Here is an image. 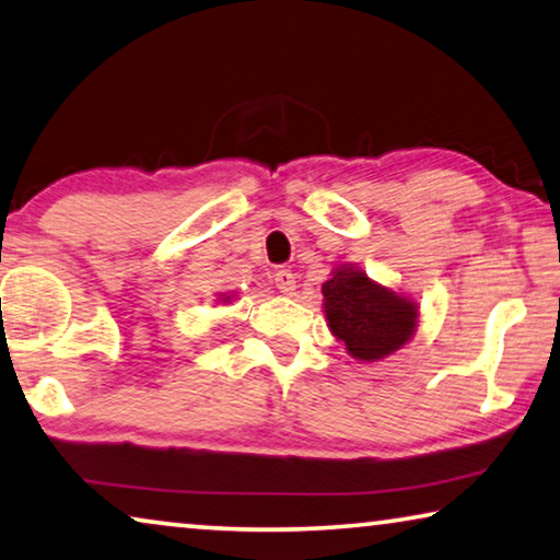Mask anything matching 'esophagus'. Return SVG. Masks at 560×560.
Wrapping results in <instances>:
<instances>
[{"label":"esophagus","mask_w":560,"mask_h":560,"mask_svg":"<svg viewBox=\"0 0 560 560\" xmlns=\"http://www.w3.org/2000/svg\"><path fill=\"white\" fill-rule=\"evenodd\" d=\"M273 283H277V289L281 291L283 296H294L296 294V277L287 269L273 273Z\"/></svg>","instance_id":"esophagus-1"}]
</instances>
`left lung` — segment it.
I'll return each mask as SVG.
<instances>
[{
	"mask_svg": "<svg viewBox=\"0 0 560 560\" xmlns=\"http://www.w3.org/2000/svg\"><path fill=\"white\" fill-rule=\"evenodd\" d=\"M324 314L336 339L359 361H378L416 331L419 306L371 281L357 266H341L322 287Z\"/></svg>",
	"mask_w": 560,
	"mask_h": 560,
	"instance_id": "left-lung-1",
	"label": "left lung"
}]
</instances>
